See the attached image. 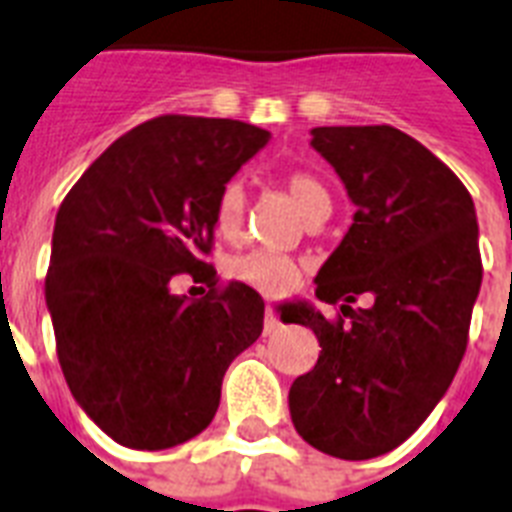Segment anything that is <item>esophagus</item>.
Returning <instances> with one entry per match:
<instances>
[{
    "label": "esophagus",
    "instance_id": "esophagus-1",
    "mask_svg": "<svg viewBox=\"0 0 512 512\" xmlns=\"http://www.w3.org/2000/svg\"><path fill=\"white\" fill-rule=\"evenodd\" d=\"M277 327H280V320H277V314L272 312V309H267V314H264V335L275 333Z\"/></svg>",
    "mask_w": 512,
    "mask_h": 512
}]
</instances>
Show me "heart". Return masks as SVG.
Returning a JSON list of instances; mask_svg holds the SVG:
<instances>
[{"mask_svg":"<svg viewBox=\"0 0 512 512\" xmlns=\"http://www.w3.org/2000/svg\"><path fill=\"white\" fill-rule=\"evenodd\" d=\"M282 187L288 192V198L293 200V206L298 208V214L304 216L306 222H325L333 208L330 200V190L314 171H290L282 177ZM245 190L240 182H227L216 198L214 208V224L216 232L224 240H235L243 232L245 224ZM235 275L243 282H248L251 288L261 290L264 296H288L290 290L296 288L301 280V267L288 256L269 251H251L240 256L235 261Z\"/></svg>","mask_w":512,"mask_h":512,"instance_id":"obj_1","label":"heart"}]
</instances>
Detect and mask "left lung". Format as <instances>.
I'll return each instance as SVG.
<instances>
[{"label": "left lung", "mask_w": 512, "mask_h": 512, "mask_svg": "<svg viewBox=\"0 0 512 512\" xmlns=\"http://www.w3.org/2000/svg\"><path fill=\"white\" fill-rule=\"evenodd\" d=\"M312 145L357 214L314 280L341 314L282 306L322 346L290 386V418L325 455L370 460L418 431L463 362L484 272L476 208L455 171L394 126H317ZM362 295L371 304L351 310Z\"/></svg>", "instance_id": "8db88e82"}]
</instances>
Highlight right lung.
Here are the masks:
<instances>
[{
  "label": "right lung",
  "instance_id": "right-lung-1",
  "mask_svg": "<svg viewBox=\"0 0 512 512\" xmlns=\"http://www.w3.org/2000/svg\"><path fill=\"white\" fill-rule=\"evenodd\" d=\"M269 132L232 118L158 116L118 137L60 203L47 306L73 399L110 439L169 449L216 415L232 359L264 330V301L206 261L222 187ZM206 279L174 297L171 276Z\"/></svg>",
  "mask_w": 512,
  "mask_h": 512
}]
</instances>
